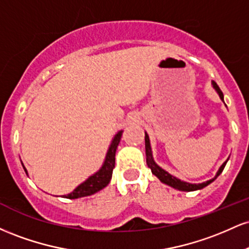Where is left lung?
<instances>
[{
    "instance_id": "8db88e82",
    "label": "left lung",
    "mask_w": 249,
    "mask_h": 249,
    "mask_svg": "<svg viewBox=\"0 0 249 249\" xmlns=\"http://www.w3.org/2000/svg\"><path fill=\"white\" fill-rule=\"evenodd\" d=\"M212 84H213V88L215 89L216 92L219 93L221 101H224V93H222V91L220 90L218 84H216L215 82H212ZM145 152H146V164H147V166L151 168V171H152V173L154 174V176H156L157 178L160 180L161 182H164V184L168 185V186L176 188V190H179V191H185V192H191V191L201 190V188L206 187L207 185H210L211 182L214 181V180L218 178V177L220 176V173L224 171V168H225L226 164H227V160H228V159H227V160H226L224 164L220 166L219 171L216 172V176L214 177L213 179L207 180V181L201 182V184H190V182L181 181V180L176 178V177L171 176L170 173L166 172L165 170H162L160 166H158V165L156 164V161L153 160L152 150H151V145H150V139H148V136H147L146 132H145Z\"/></svg>"
}]
</instances>
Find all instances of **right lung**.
Instances as JSON below:
<instances>
[{"mask_svg":"<svg viewBox=\"0 0 249 249\" xmlns=\"http://www.w3.org/2000/svg\"><path fill=\"white\" fill-rule=\"evenodd\" d=\"M122 133L123 131H119V132L115 136V138L112 139V142H111L110 147H108L104 164H103L101 170H99L98 172H96L95 174H92L91 177H89L84 182H82L79 186H77L70 194L64 196V198L77 199L82 198V196H91V194H95L96 192H98V191L103 190L105 186H107L111 178H112V171L113 168H115L116 151L119 142H121ZM23 168L25 173H27V170H25L24 166Z\"/></svg>","mask_w":249,"mask_h":249,"instance_id":"add662e5","label":"right lung"}]
</instances>
